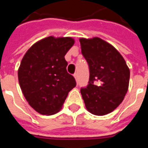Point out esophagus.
I'll list each match as a JSON object with an SVG mask.
<instances>
[{"label": "esophagus", "instance_id": "34e87169", "mask_svg": "<svg viewBox=\"0 0 148 148\" xmlns=\"http://www.w3.org/2000/svg\"><path fill=\"white\" fill-rule=\"evenodd\" d=\"M74 78H75V80L77 81V82H78V76H77V73H75V74H74Z\"/></svg>", "mask_w": 148, "mask_h": 148}]
</instances>
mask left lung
<instances>
[{"label": "left lung", "instance_id": "obj_1", "mask_svg": "<svg viewBox=\"0 0 148 148\" xmlns=\"http://www.w3.org/2000/svg\"><path fill=\"white\" fill-rule=\"evenodd\" d=\"M90 79L81 93L87 110L104 116L116 109L127 93L130 71L122 55L109 42L94 37L79 39Z\"/></svg>", "mask_w": 148, "mask_h": 148}]
</instances>
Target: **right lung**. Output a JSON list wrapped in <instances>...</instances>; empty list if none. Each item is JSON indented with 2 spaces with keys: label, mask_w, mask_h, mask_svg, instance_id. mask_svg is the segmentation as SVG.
<instances>
[{
  "label": "right lung",
  "mask_w": 148,
  "mask_h": 148,
  "mask_svg": "<svg viewBox=\"0 0 148 148\" xmlns=\"http://www.w3.org/2000/svg\"><path fill=\"white\" fill-rule=\"evenodd\" d=\"M74 43L71 37H47L32 46L22 58L18 70L20 86L31 107L40 114L58 112L76 86L65 59Z\"/></svg>",
  "instance_id": "1"
}]
</instances>
